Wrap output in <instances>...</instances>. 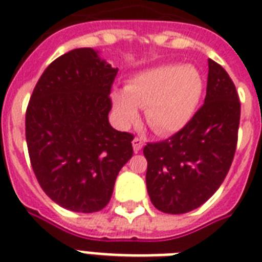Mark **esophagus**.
<instances>
[{
  "label": "esophagus",
  "mask_w": 262,
  "mask_h": 262,
  "mask_svg": "<svg viewBox=\"0 0 262 262\" xmlns=\"http://www.w3.org/2000/svg\"><path fill=\"white\" fill-rule=\"evenodd\" d=\"M132 144H133V151L137 154V152L141 151V148H143V145H144V141H143V139H140V137H135V139H133V141H132Z\"/></svg>",
  "instance_id": "obj_1"
}]
</instances>
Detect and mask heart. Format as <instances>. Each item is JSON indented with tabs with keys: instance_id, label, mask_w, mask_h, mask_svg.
Wrapping results in <instances>:
<instances>
[{
	"instance_id": "b5f03b06",
	"label": "heart",
	"mask_w": 262,
	"mask_h": 262,
	"mask_svg": "<svg viewBox=\"0 0 262 262\" xmlns=\"http://www.w3.org/2000/svg\"><path fill=\"white\" fill-rule=\"evenodd\" d=\"M203 94V79L193 67L162 65L137 73L125 92L113 95V107L121 126H130L145 108L148 126L156 135L181 130L194 115Z\"/></svg>"
}]
</instances>
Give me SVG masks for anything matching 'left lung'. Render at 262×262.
Listing matches in <instances>:
<instances>
[{
    "instance_id": "obj_1",
    "label": "left lung",
    "mask_w": 262,
    "mask_h": 262,
    "mask_svg": "<svg viewBox=\"0 0 262 262\" xmlns=\"http://www.w3.org/2000/svg\"><path fill=\"white\" fill-rule=\"evenodd\" d=\"M204 104L171 137L147 143V190L156 209L181 215L213 195L235 155L241 102L231 77L208 59Z\"/></svg>"
}]
</instances>
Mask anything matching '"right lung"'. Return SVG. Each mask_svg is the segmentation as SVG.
<instances>
[{"label":"right lung","instance_id":"obj_1","mask_svg":"<svg viewBox=\"0 0 262 262\" xmlns=\"http://www.w3.org/2000/svg\"><path fill=\"white\" fill-rule=\"evenodd\" d=\"M117 68L91 47L75 49L46 68L31 95L26 139L43 191L73 212L92 213L111 199L135 136L111 127L110 92Z\"/></svg>","mask_w":262,"mask_h":262}]
</instances>
